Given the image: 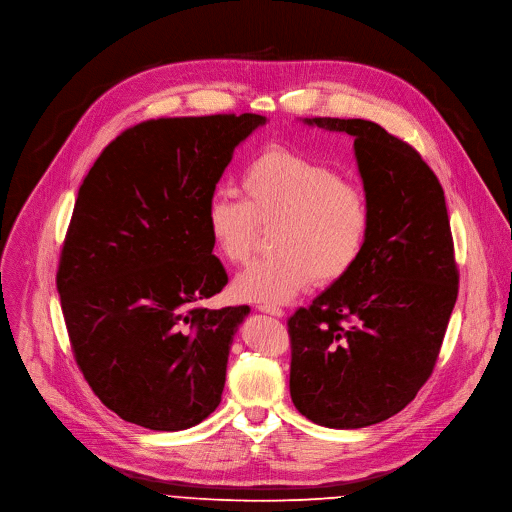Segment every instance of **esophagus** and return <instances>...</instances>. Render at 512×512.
Returning <instances> with one entry per match:
<instances>
[{
    "instance_id": "esophagus-1",
    "label": "esophagus",
    "mask_w": 512,
    "mask_h": 512,
    "mask_svg": "<svg viewBox=\"0 0 512 512\" xmlns=\"http://www.w3.org/2000/svg\"><path fill=\"white\" fill-rule=\"evenodd\" d=\"M257 308H259V312L269 314V316H275V318H282V316H284V310L277 308V306H265V304H261V306H257Z\"/></svg>"
}]
</instances>
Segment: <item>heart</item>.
Returning <instances> with one entry per match:
<instances>
[{
  "mask_svg": "<svg viewBox=\"0 0 512 512\" xmlns=\"http://www.w3.org/2000/svg\"><path fill=\"white\" fill-rule=\"evenodd\" d=\"M245 200L216 192L204 212L216 253L245 263L261 228H273V255L232 282V296L253 304H286L318 280L333 284L357 265L371 226L359 185L337 169L286 147H267L243 173Z\"/></svg>",
  "mask_w": 512,
  "mask_h": 512,
  "instance_id": "obj_1",
  "label": "heart"
}]
</instances>
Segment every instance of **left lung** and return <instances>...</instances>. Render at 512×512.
<instances>
[{"label":"left lung","mask_w":512,"mask_h":512,"mask_svg":"<svg viewBox=\"0 0 512 512\" xmlns=\"http://www.w3.org/2000/svg\"><path fill=\"white\" fill-rule=\"evenodd\" d=\"M302 122L353 136L371 226L357 265L288 320L290 396L320 427L361 429L400 412L435 367L459 282L445 196L380 124Z\"/></svg>","instance_id":"8db88e82"}]
</instances>
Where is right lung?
<instances>
[{
	"label": "right lung",
	"instance_id": "1",
	"mask_svg": "<svg viewBox=\"0 0 512 512\" xmlns=\"http://www.w3.org/2000/svg\"><path fill=\"white\" fill-rule=\"evenodd\" d=\"M265 122L136 124L83 179L57 288L79 369L128 423L183 431L222 400L230 345L251 308L198 306L228 282L204 212L232 153Z\"/></svg>",
	"mask_w": 512,
	"mask_h": 512
}]
</instances>
